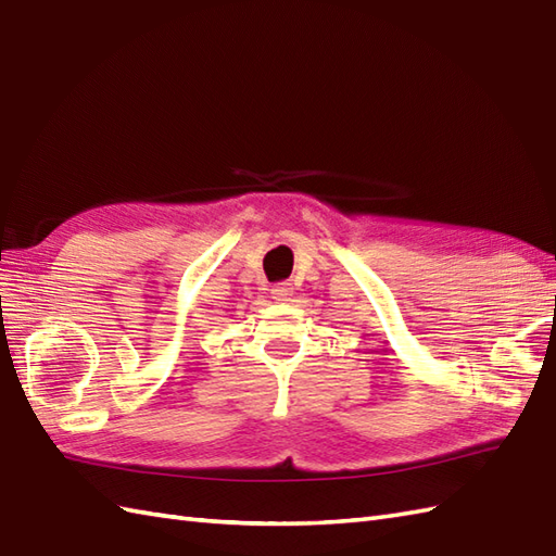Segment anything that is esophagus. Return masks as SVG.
<instances>
[{"instance_id":"esophagus-1","label":"esophagus","mask_w":556,"mask_h":556,"mask_svg":"<svg viewBox=\"0 0 556 556\" xmlns=\"http://www.w3.org/2000/svg\"><path fill=\"white\" fill-rule=\"evenodd\" d=\"M293 293V287L291 283H287V281H281V283H277V287L273 289V298L275 301H287V298Z\"/></svg>"}]
</instances>
